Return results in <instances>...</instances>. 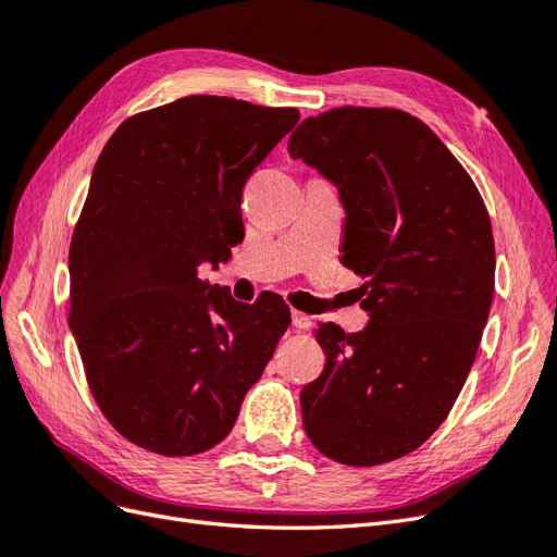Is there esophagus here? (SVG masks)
Returning <instances> with one entry per match:
<instances>
[{
	"instance_id": "34e87169",
	"label": "esophagus",
	"mask_w": 557,
	"mask_h": 557,
	"mask_svg": "<svg viewBox=\"0 0 557 557\" xmlns=\"http://www.w3.org/2000/svg\"><path fill=\"white\" fill-rule=\"evenodd\" d=\"M313 325V318L301 313V311H293V327L295 330H309Z\"/></svg>"
}]
</instances>
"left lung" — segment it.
<instances>
[{"mask_svg":"<svg viewBox=\"0 0 557 557\" xmlns=\"http://www.w3.org/2000/svg\"><path fill=\"white\" fill-rule=\"evenodd\" d=\"M346 211L344 264L364 283L369 323L313 330L325 369L301 387L311 444L374 467L425 444L458 399L495 293V242L465 166L418 117L342 107L288 141Z\"/></svg>","mask_w":557,"mask_h":557,"instance_id":"left-lung-1","label":"left lung"}]
</instances>
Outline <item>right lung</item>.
<instances>
[{
    "mask_svg": "<svg viewBox=\"0 0 557 557\" xmlns=\"http://www.w3.org/2000/svg\"><path fill=\"white\" fill-rule=\"evenodd\" d=\"M297 121L190 95L127 117L99 156L70 248V327L127 442L170 458L221 444L288 330L281 297L244 305L197 267L230 260L244 185Z\"/></svg>",
    "mask_w": 557,
    "mask_h": 557,
    "instance_id": "obj_1",
    "label": "right lung"
}]
</instances>
